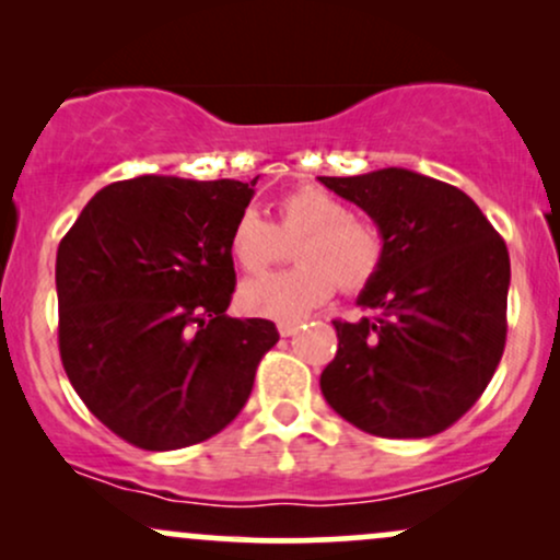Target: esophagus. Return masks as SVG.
I'll use <instances>...</instances> for the list:
<instances>
[{
	"instance_id": "esophagus-1",
	"label": "esophagus",
	"mask_w": 560,
	"mask_h": 560,
	"mask_svg": "<svg viewBox=\"0 0 560 560\" xmlns=\"http://www.w3.org/2000/svg\"><path fill=\"white\" fill-rule=\"evenodd\" d=\"M298 331H300L298 320H281V324H279L281 337H294V334H298Z\"/></svg>"
}]
</instances>
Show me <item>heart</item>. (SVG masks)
<instances>
[{
    "mask_svg": "<svg viewBox=\"0 0 560 560\" xmlns=\"http://www.w3.org/2000/svg\"><path fill=\"white\" fill-rule=\"evenodd\" d=\"M276 226L258 210L247 208L236 218L229 236V253L244 273L258 276L279 262L287 242H296L298 268L262 276L242 287L244 311L273 320H300L324 305L342 284L358 292L374 281L384 262V236L365 218L324 186H298L276 202Z\"/></svg>",
    "mask_w": 560,
    "mask_h": 560,
    "instance_id": "obj_1",
    "label": "heart"
}]
</instances>
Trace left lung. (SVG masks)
I'll list each match as a JSON object with an SVG mask.
<instances>
[{"instance_id":"obj_1","label":"left lung","mask_w":560,"mask_h":560,"mask_svg":"<svg viewBox=\"0 0 560 560\" xmlns=\"http://www.w3.org/2000/svg\"><path fill=\"white\" fill-rule=\"evenodd\" d=\"M371 215L384 262L358 305L334 320L339 350L320 374L326 402L389 440L445 432L479 400L503 358L511 260L471 197L408 168L318 176Z\"/></svg>"}]
</instances>
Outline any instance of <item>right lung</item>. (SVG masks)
Masks as SVG:
<instances>
[{"label":"right lung","instance_id":"obj_1","mask_svg":"<svg viewBox=\"0 0 560 560\" xmlns=\"http://www.w3.org/2000/svg\"><path fill=\"white\" fill-rule=\"evenodd\" d=\"M255 182H115L57 247L66 374L131 445L178 450L221 432L279 342L271 320L226 316L236 284L229 236Z\"/></svg>","mask_w":560,"mask_h":560}]
</instances>
